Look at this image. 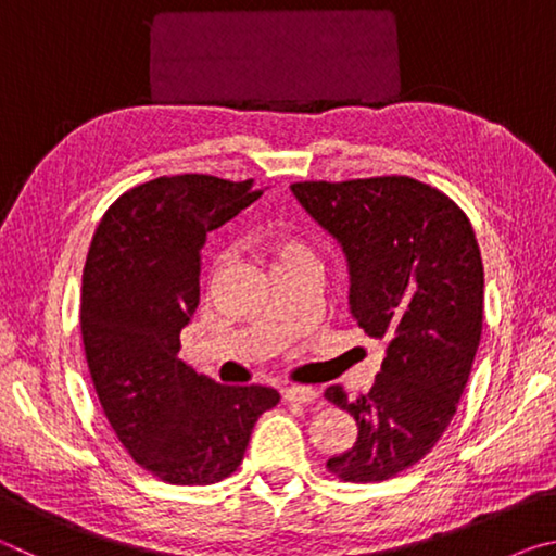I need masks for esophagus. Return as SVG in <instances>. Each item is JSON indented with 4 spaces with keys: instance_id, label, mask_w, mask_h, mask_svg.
I'll list each match as a JSON object with an SVG mask.
<instances>
[{
    "instance_id": "obj_1",
    "label": "esophagus",
    "mask_w": 556,
    "mask_h": 556,
    "mask_svg": "<svg viewBox=\"0 0 556 556\" xmlns=\"http://www.w3.org/2000/svg\"><path fill=\"white\" fill-rule=\"evenodd\" d=\"M316 397H318V392L314 388H306V384H291V388L285 390V400L287 402L304 404V402H314Z\"/></svg>"
}]
</instances>
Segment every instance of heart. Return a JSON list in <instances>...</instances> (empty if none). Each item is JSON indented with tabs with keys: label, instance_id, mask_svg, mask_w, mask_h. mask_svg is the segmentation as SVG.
Returning <instances> with one entry per match:
<instances>
[{
	"label": "heart",
	"instance_id": "b5f03b06",
	"mask_svg": "<svg viewBox=\"0 0 556 556\" xmlns=\"http://www.w3.org/2000/svg\"><path fill=\"white\" fill-rule=\"evenodd\" d=\"M301 252H308V250L304 248V244H299L296 240H279V244H277V255H279V260L301 255Z\"/></svg>",
	"mask_w": 556,
	"mask_h": 556
}]
</instances>
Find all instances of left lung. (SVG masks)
<instances>
[{"instance_id": "obj_1", "label": "left lung", "mask_w": 556, "mask_h": 556, "mask_svg": "<svg viewBox=\"0 0 556 556\" xmlns=\"http://www.w3.org/2000/svg\"><path fill=\"white\" fill-rule=\"evenodd\" d=\"M291 193L341 242L351 314L384 343L368 394H324L357 425L326 468L380 483L425 458L454 419L483 331V260L476 232L439 188L409 176L301 181Z\"/></svg>"}]
</instances>
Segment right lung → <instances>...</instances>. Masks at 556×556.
I'll return each instance as SVG.
<instances>
[{"label":"right lung","instance_id":"1","mask_svg":"<svg viewBox=\"0 0 556 556\" xmlns=\"http://www.w3.org/2000/svg\"><path fill=\"white\" fill-rule=\"evenodd\" d=\"M260 195L252 178L162 176L122 193L92 235L80 296L90 378L122 446L164 483L235 473L260 414L279 402L265 384H220L178 357L205 235Z\"/></svg>","mask_w":556,"mask_h":556}]
</instances>
